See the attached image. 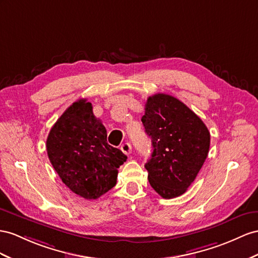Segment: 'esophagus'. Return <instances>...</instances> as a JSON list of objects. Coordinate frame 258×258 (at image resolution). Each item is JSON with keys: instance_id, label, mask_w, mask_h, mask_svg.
I'll use <instances>...</instances> for the list:
<instances>
[{"instance_id": "obj_1", "label": "esophagus", "mask_w": 258, "mask_h": 258, "mask_svg": "<svg viewBox=\"0 0 258 258\" xmlns=\"http://www.w3.org/2000/svg\"><path fill=\"white\" fill-rule=\"evenodd\" d=\"M121 150L123 151L125 155H131V153H132L131 144L130 143H124L122 146H121Z\"/></svg>"}]
</instances>
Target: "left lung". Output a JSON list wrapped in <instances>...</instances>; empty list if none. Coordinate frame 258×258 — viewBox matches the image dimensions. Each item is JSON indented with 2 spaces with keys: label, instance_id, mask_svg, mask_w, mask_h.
Returning <instances> with one entry per match:
<instances>
[{
  "label": "left lung",
  "instance_id": "1",
  "mask_svg": "<svg viewBox=\"0 0 258 258\" xmlns=\"http://www.w3.org/2000/svg\"><path fill=\"white\" fill-rule=\"evenodd\" d=\"M142 122L154 148L145 164L151 187L166 200L184 194L208 156L207 126L187 105L166 94L147 99Z\"/></svg>",
  "mask_w": 258,
  "mask_h": 258
}]
</instances>
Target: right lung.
<instances>
[{
  "label": "right lung",
  "mask_w": 258,
  "mask_h": 258,
  "mask_svg": "<svg viewBox=\"0 0 258 258\" xmlns=\"http://www.w3.org/2000/svg\"><path fill=\"white\" fill-rule=\"evenodd\" d=\"M50 162L72 192L97 200L116 184L117 169L127 157L107 142V130L87 99L65 110L47 138Z\"/></svg>",
  "instance_id": "right-lung-1"
}]
</instances>
